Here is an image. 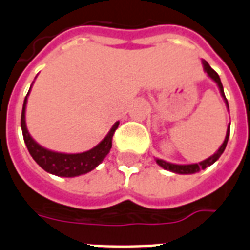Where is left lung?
I'll use <instances>...</instances> for the list:
<instances>
[{
    "instance_id": "left-lung-1",
    "label": "left lung",
    "mask_w": 250,
    "mask_h": 250,
    "mask_svg": "<svg viewBox=\"0 0 250 250\" xmlns=\"http://www.w3.org/2000/svg\"><path fill=\"white\" fill-rule=\"evenodd\" d=\"M202 63H203V69H204V71L207 73V75L209 76V78H211L212 80H213L214 83L217 84L218 89H220V93H221L222 98H224L225 103H226V107H228V108H229V103H228V100H226V97H225L224 86H222V83H221V79H220V76H218V74L216 73V71H214L213 69H212V67H211V66H209V63H208L207 61H204V60H202ZM229 135H230V125H229L228 130H226V137H225V140H224V143L221 144V147L218 148L217 152L212 154L211 157H208L207 160L202 161V162H199V164L176 165V164H170V162H166V161L160 160V158H156V162H157V164L160 165V166L162 167V168H165V170L171 171V172H175V174H181V175L195 174V172H199V171H201V170H204L206 167L213 165L214 162H216V161L218 160V158L221 157V154L224 153L225 148H226V146H228Z\"/></svg>"
}]
</instances>
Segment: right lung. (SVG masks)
<instances>
[{
  "label": "right lung",
  "mask_w": 250,
  "mask_h": 250,
  "mask_svg": "<svg viewBox=\"0 0 250 250\" xmlns=\"http://www.w3.org/2000/svg\"><path fill=\"white\" fill-rule=\"evenodd\" d=\"M30 89H32V86H30ZM30 89H29L25 100H24V104H22L21 130L24 142H25L26 148H28L33 160L36 161L43 170L49 172V174L56 175V176L75 177L88 174L92 170H94L110 152L111 147H112L113 133L119 126V121L113 124V126L111 127L108 134L100 144H97L96 147L86 150V152H83V153H61V152L47 149V148L37 143L26 129L25 108Z\"/></svg>",
  "instance_id": "right-lung-1"
}]
</instances>
